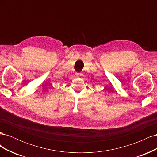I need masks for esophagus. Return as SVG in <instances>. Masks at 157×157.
Returning <instances> with one entry per match:
<instances>
[{
	"label": "esophagus",
	"mask_w": 157,
	"mask_h": 157,
	"mask_svg": "<svg viewBox=\"0 0 157 157\" xmlns=\"http://www.w3.org/2000/svg\"><path fill=\"white\" fill-rule=\"evenodd\" d=\"M82 76V73H75V77H77V78H80V77H81Z\"/></svg>",
	"instance_id": "obj_1"
}]
</instances>
